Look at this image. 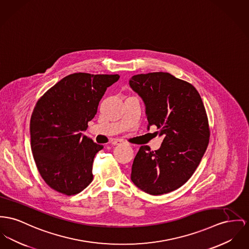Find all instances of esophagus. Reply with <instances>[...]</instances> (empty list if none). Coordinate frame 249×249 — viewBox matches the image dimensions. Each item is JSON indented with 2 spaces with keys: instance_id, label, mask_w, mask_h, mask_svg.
<instances>
[{
  "instance_id": "34e87169",
  "label": "esophagus",
  "mask_w": 249,
  "mask_h": 249,
  "mask_svg": "<svg viewBox=\"0 0 249 249\" xmlns=\"http://www.w3.org/2000/svg\"><path fill=\"white\" fill-rule=\"evenodd\" d=\"M123 142H124L122 140H113V141H111V144L112 145H119V144H121Z\"/></svg>"
}]
</instances>
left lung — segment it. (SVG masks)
Returning a JSON list of instances; mask_svg holds the SVG:
<instances>
[{"label": "left lung", "instance_id": "8db88e82", "mask_svg": "<svg viewBox=\"0 0 249 249\" xmlns=\"http://www.w3.org/2000/svg\"><path fill=\"white\" fill-rule=\"evenodd\" d=\"M129 85L143 100L148 128L157 126L161 146L142 145L133 161L131 180L142 191L160 196L187 182L210 142V125L196 89L169 72L141 73Z\"/></svg>", "mask_w": 249, "mask_h": 249}]
</instances>
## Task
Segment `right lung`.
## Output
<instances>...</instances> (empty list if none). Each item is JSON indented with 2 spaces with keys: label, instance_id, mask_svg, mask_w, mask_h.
<instances>
[{
  "label": "right lung",
  "instance_id": "1",
  "mask_svg": "<svg viewBox=\"0 0 249 249\" xmlns=\"http://www.w3.org/2000/svg\"><path fill=\"white\" fill-rule=\"evenodd\" d=\"M119 74L75 72L37 100L30 120L31 149L39 175L53 190L73 196L93 179L92 163L103 145L82 135L100 100Z\"/></svg>",
  "mask_w": 249,
  "mask_h": 249
}]
</instances>
